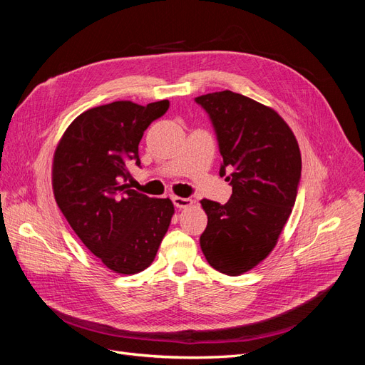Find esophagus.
Here are the masks:
<instances>
[{"instance_id":"obj_1","label":"esophagus","mask_w":365,"mask_h":365,"mask_svg":"<svg viewBox=\"0 0 365 365\" xmlns=\"http://www.w3.org/2000/svg\"><path fill=\"white\" fill-rule=\"evenodd\" d=\"M172 201L176 208H185V207H190L193 204L190 197H181V196H173Z\"/></svg>"}]
</instances>
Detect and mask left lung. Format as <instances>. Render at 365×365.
<instances>
[{"label":"left lung","mask_w":365,"mask_h":365,"mask_svg":"<svg viewBox=\"0 0 365 365\" xmlns=\"http://www.w3.org/2000/svg\"><path fill=\"white\" fill-rule=\"evenodd\" d=\"M195 102L212 120L222 155L219 175L233 187L227 204L201 201L208 217L201 250L216 271L240 275L272 251L292 213L300 148L286 121L250 97L225 90Z\"/></svg>","instance_id":"1"}]
</instances>
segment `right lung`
I'll list each match as a JSON object with an SVG mask.
<instances>
[{
  "mask_svg": "<svg viewBox=\"0 0 365 365\" xmlns=\"http://www.w3.org/2000/svg\"><path fill=\"white\" fill-rule=\"evenodd\" d=\"M168 109L169 101L91 108L73 120L54 150V200L83 245L118 274L149 267L175 213L169 197H149L128 184V168L140 165L143 134Z\"/></svg>",
  "mask_w": 365,
  "mask_h": 365,
  "instance_id": "right-lung-1",
  "label": "right lung"
}]
</instances>
